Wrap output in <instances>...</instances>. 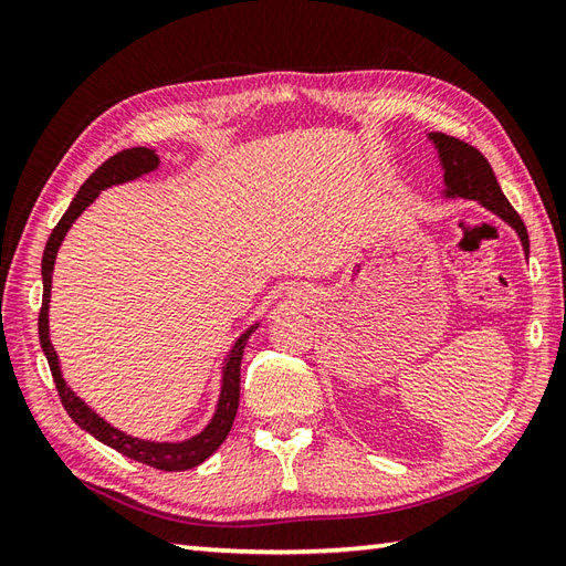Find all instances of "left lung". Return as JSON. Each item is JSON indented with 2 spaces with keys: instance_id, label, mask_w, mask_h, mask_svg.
Here are the masks:
<instances>
[{
  "instance_id": "left-lung-1",
  "label": "left lung",
  "mask_w": 566,
  "mask_h": 566,
  "mask_svg": "<svg viewBox=\"0 0 566 566\" xmlns=\"http://www.w3.org/2000/svg\"><path fill=\"white\" fill-rule=\"evenodd\" d=\"M428 138L436 143L440 165L444 170V197L474 199L489 211L501 216L503 221L515 228V233H518L527 255V250H531V240H527L525 223L518 216V211L511 207V201L503 197V191L496 182V175L491 170V165L484 155L474 146H469V143L438 134V130L436 134H428Z\"/></svg>"
}]
</instances>
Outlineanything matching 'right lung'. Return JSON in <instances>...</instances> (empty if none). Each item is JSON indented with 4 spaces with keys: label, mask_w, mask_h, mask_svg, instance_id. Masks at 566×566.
Masks as SVG:
<instances>
[{
    "label": "right lung",
    "mask_w": 566,
    "mask_h": 566,
    "mask_svg": "<svg viewBox=\"0 0 566 566\" xmlns=\"http://www.w3.org/2000/svg\"><path fill=\"white\" fill-rule=\"evenodd\" d=\"M158 165H160V158L155 155V150L128 148V150L112 155L106 163H102L97 170L87 177V182L80 187L75 199H72L67 211L63 213V219H60L57 226L53 228V233H51V238H48L45 250H43V260H41L43 304H41V314H39V338H41L43 355L48 359V367H51L60 401H63L67 416L75 420L82 430H87L90 436H94L104 444H109V448H114L116 452L130 457V460L143 462V464L155 467V469H163V472H185V469H191V467L201 464L203 460H209V457L219 450V444L228 438V432H231L233 418L238 413V399H240V359H243L245 343L250 338V333L258 328V323L240 335L233 345L231 355H228V359H226L219 406H216L211 423L203 428L199 436L182 440V442H150V440L130 438V436H126V432L116 430L114 426L106 423L104 418L94 413L92 408L84 403L80 396L65 384L63 375H60V363H57L55 347L51 343V333H48V306H51L55 255H57L60 243H63L65 233L70 231V226L75 223L77 216L99 197L102 189L130 182V179H138L143 175L153 172Z\"/></svg>",
    "instance_id": "obj_1"
}]
</instances>
